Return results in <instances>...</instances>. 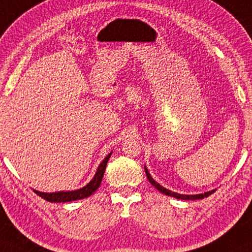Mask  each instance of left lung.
Segmentation results:
<instances>
[{
  "label": "left lung",
  "instance_id": "1",
  "mask_svg": "<svg viewBox=\"0 0 252 252\" xmlns=\"http://www.w3.org/2000/svg\"><path fill=\"white\" fill-rule=\"evenodd\" d=\"M144 170H145L146 177H148V179H149L150 183H151L152 186H155L156 189L159 190V192L164 193L165 195L173 196V197H177V199H181V200H199V199H203V197L209 196L211 194L215 192V189H212V190H209V192H206V193H202V194H195V195H185V194H179V193H176V192H172V190L165 189V187L161 186V185H159L157 181H155L154 178L151 177V174L149 173V171H148V168H146V166H144Z\"/></svg>",
  "mask_w": 252,
  "mask_h": 252
}]
</instances>
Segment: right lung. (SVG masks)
<instances>
[{
    "label": "right lung",
    "mask_w": 252,
    "mask_h": 252,
    "mask_svg": "<svg viewBox=\"0 0 252 252\" xmlns=\"http://www.w3.org/2000/svg\"><path fill=\"white\" fill-rule=\"evenodd\" d=\"M110 156H111V152L103 159L102 163L98 165L96 173H95L93 179L89 181L85 187H82L80 189L67 190V192H63H63H55V193H44V192H39V190L33 189L34 193H36L37 195H39L40 197H43L44 200H46V201H50V202H71V201H75V200H81V199H85V197H88L89 195H92V194H93L98 187H100L104 171H106L107 163L108 160H109Z\"/></svg>",
    "instance_id": "add662e5"
}]
</instances>
